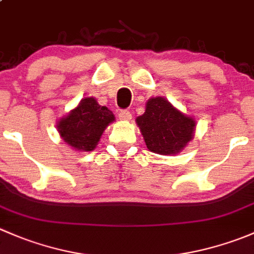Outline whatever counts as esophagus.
<instances>
[{
	"label": "esophagus",
	"mask_w": 254,
	"mask_h": 254,
	"mask_svg": "<svg viewBox=\"0 0 254 254\" xmlns=\"http://www.w3.org/2000/svg\"><path fill=\"white\" fill-rule=\"evenodd\" d=\"M118 117H119L120 120H130L131 119V113L129 111H120Z\"/></svg>",
	"instance_id": "esophagus-1"
}]
</instances>
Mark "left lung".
<instances>
[{
	"label": "left lung",
	"mask_w": 254,
	"mask_h": 254,
	"mask_svg": "<svg viewBox=\"0 0 254 254\" xmlns=\"http://www.w3.org/2000/svg\"><path fill=\"white\" fill-rule=\"evenodd\" d=\"M146 146L158 155L181 152L194 136L195 120L175 108L163 97L150 98L145 113L136 118Z\"/></svg>",
	"instance_id": "left-lung-1"
}]
</instances>
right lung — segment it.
<instances>
[{"instance_id":"add662e5","label":"right lung","mask_w":254,"mask_h":254,"mask_svg":"<svg viewBox=\"0 0 254 254\" xmlns=\"http://www.w3.org/2000/svg\"><path fill=\"white\" fill-rule=\"evenodd\" d=\"M114 120L112 111L99 106L93 97H87L66 117L61 118L58 131L73 150L92 151L98 145L106 127Z\"/></svg>"}]
</instances>
